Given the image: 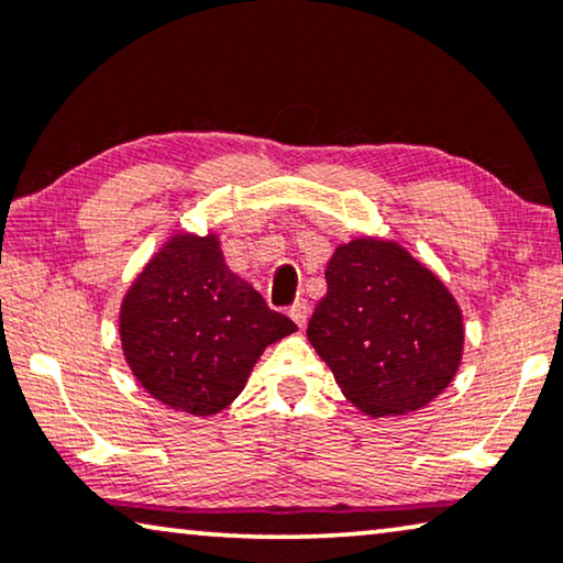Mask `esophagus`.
<instances>
[{"label": "esophagus", "mask_w": 563, "mask_h": 563, "mask_svg": "<svg viewBox=\"0 0 563 563\" xmlns=\"http://www.w3.org/2000/svg\"><path fill=\"white\" fill-rule=\"evenodd\" d=\"M288 316H290L292 321H296V327H298V329H306L308 316H311V306H308V300H296V303L290 306Z\"/></svg>", "instance_id": "34e87169"}]
</instances>
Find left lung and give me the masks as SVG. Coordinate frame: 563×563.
<instances>
[{
	"label": "left lung",
	"instance_id": "8db88e82",
	"mask_svg": "<svg viewBox=\"0 0 563 563\" xmlns=\"http://www.w3.org/2000/svg\"><path fill=\"white\" fill-rule=\"evenodd\" d=\"M308 342L344 398L372 418L408 416L446 390L464 354L454 292L400 242L362 234L336 244Z\"/></svg>",
	"mask_w": 563,
	"mask_h": 563
}]
</instances>
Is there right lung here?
I'll return each mask as SVG.
<instances>
[{"instance_id":"add662e5","label":"right lung","mask_w":563,"mask_h":563,"mask_svg":"<svg viewBox=\"0 0 563 563\" xmlns=\"http://www.w3.org/2000/svg\"><path fill=\"white\" fill-rule=\"evenodd\" d=\"M298 327L229 271L217 232L176 229L126 288V367L157 402L188 416L232 406L267 346Z\"/></svg>"}]
</instances>
